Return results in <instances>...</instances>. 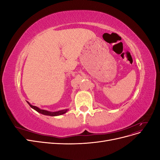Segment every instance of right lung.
<instances>
[{
    "mask_svg": "<svg viewBox=\"0 0 160 160\" xmlns=\"http://www.w3.org/2000/svg\"><path fill=\"white\" fill-rule=\"evenodd\" d=\"M28 104L30 105V107L32 109H35V111H37V112L40 113L42 115H49V116H58V115H62L65 113L68 109H63V110H61V111H55V112H52V111H47V110H44V109H41L38 108L36 107V106H34L32 105L31 104H30L29 102H28Z\"/></svg>",
    "mask_w": 160,
    "mask_h": 160,
    "instance_id": "right-lung-1",
    "label": "right lung"
}]
</instances>
